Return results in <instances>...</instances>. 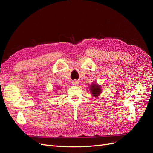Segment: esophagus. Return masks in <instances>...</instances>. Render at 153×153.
I'll return each mask as SVG.
<instances>
[{
    "label": "esophagus",
    "instance_id": "34e87169",
    "mask_svg": "<svg viewBox=\"0 0 153 153\" xmlns=\"http://www.w3.org/2000/svg\"><path fill=\"white\" fill-rule=\"evenodd\" d=\"M72 84L74 85H76V86L79 85V81H77V80H74L72 81Z\"/></svg>",
    "mask_w": 153,
    "mask_h": 153
}]
</instances>
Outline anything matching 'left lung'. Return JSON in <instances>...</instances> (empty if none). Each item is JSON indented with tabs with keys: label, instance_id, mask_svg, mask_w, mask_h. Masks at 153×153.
Wrapping results in <instances>:
<instances>
[{
	"label": "left lung",
	"instance_id": "1",
	"mask_svg": "<svg viewBox=\"0 0 153 153\" xmlns=\"http://www.w3.org/2000/svg\"><path fill=\"white\" fill-rule=\"evenodd\" d=\"M101 87L99 85H97V84L96 83L92 84L91 86V92L94 96H99L100 94V93L101 92Z\"/></svg>",
	"mask_w": 153,
	"mask_h": 153
}]
</instances>
